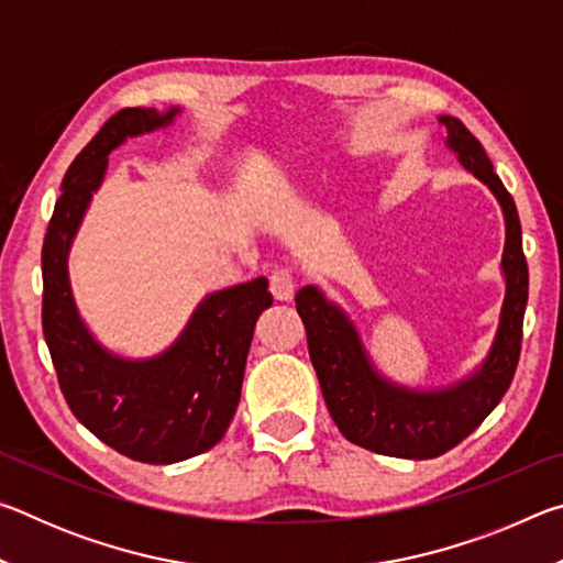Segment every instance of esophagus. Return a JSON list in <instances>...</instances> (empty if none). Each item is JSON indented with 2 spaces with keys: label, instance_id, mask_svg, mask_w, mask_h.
Instances as JSON below:
<instances>
[{
  "label": "esophagus",
  "instance_id": "obj_1",
  "mask_svg": "<svg viewBox=\"0 0 563 563\" xmlns=\"http://www.w3.org/2000/svg\"><path fill=\"white\" fill-rule=\"evenodd\" d=\"M271 292L275 300L288 302L295 295V275L290 268H278L271 273Z\"/></svg>",
  "mask_w": 563,
  "mask_h": 563
}]
</instances>
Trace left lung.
I'll return each mask as SVG.
<instances>
[{
  "mask_svg": "<svg viewBox=\"0 0 563 563\" xmlns=\"http://www.w3.org/2000/svg\"><path fill=\"white\" fill-rule=\"evenodd\" d=\"M440 123L450 133L446 146L460 154L464 168L494 190L507 221L501 255L507 298L501 305L497 338L479 373L442 393H409L389 385L369 365L355 328L338 305L328 302L312 285L295 295V308L308 332L312 367L338 430L352 444L399 460H432L450 452L501 402L519 365L523 310L529 300V265L523 258L521 223L511 194L494 174L479 139L472 136L460 119L442 117Z\"/></svg>",
  "mask_w": 563,
  "mask_h": 563,
  "instance_id": "obj_1",
  "label": "left lung"
}]
</instances>
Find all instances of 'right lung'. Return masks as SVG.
Instances as JSON below:
<instances>
[{
  "mask_svg": "<svg viewBox=\"0 0 563 563\" xmlns=\"http://www.w3.org/2000/svg\"><path fill=\"white\" fill-rule=\"evenodd\" d=\"M176 113L141 107L113 113L66 170L42 245V328L66 405L103 444L146 464L188 460L223 440L241 399L253 328L273 305L265 278L208 295L176 345L144 362L111 355L79 320L66 253L107 156Z\"/></svg>",
  "mask_w": 563,
  "mask_h": 563,
  "instance_id": "1",
  "label": "right lung"
}]
</instances>
